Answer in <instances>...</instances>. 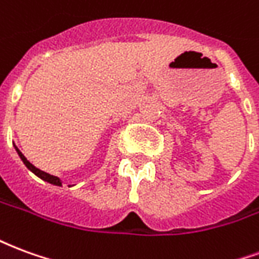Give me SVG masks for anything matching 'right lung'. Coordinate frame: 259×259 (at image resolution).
Listing matches in <instances>:
<instances>
[{"label": "right lung", "instance_id": "right-lung-1", "mask_svg": "<svg viewBox=\"0 0 259 259\" xmlns=\"http://www.w3.org/2000/svg\"><path fill=\"white\" fill-rule=\"evenodd\" d=\"M16 151H18V154H19V157L22 158V161H23V163H25L27 168L30 169L33 174L37 175L38 178H41L42 180H46V182H48V183H53V185L61 186V180H59L58 178H57V176H53V175L47 174V172H42V170H40V169L36 168L34 165H31V163L29 162L27 159H26L25 155H23V154H22V152H20L19 150H18V148H16Z\"/></svg>", "mask_w": 259, "mask_h": 259}]
</instances>
